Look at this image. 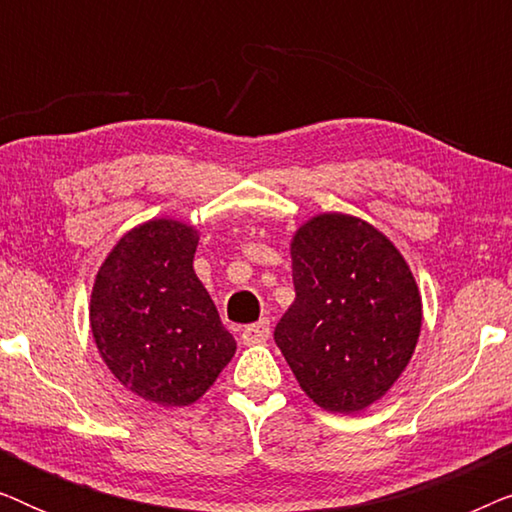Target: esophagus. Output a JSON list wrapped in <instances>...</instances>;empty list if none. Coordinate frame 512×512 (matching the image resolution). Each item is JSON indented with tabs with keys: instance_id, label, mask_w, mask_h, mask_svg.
I'll return each mask as SVG.
<instances>
[{
	"instance_id": "1",
	"label": "esophagus",
	"mask_w": 512,
	"mask_h": 512,
	"mask_svg": "<svg viewBox=\"0 0 512 512\" xmlns=\"http://www.w3.org/2000/svg\"><path fill=\"white\" fill-rule=\"evenodd\" d=\"M270 338V321L261 319L258 324H251L242 331V342L244 345H256V342H263Z\"/></svg>"
}]
</instances>
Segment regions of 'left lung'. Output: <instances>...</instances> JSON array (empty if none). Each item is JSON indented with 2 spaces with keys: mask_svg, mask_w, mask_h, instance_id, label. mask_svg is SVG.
<instances>
[{
  "mask_svg": "<svg viewBox=\"0 0 512 512\" xmlns=\"http://www.w3.org/2000/svg\"><path fill=\"white\" fill-rule=\"evenodd\" d=\"M296 300L275 342L300 389L331 412H359L408 366L422 298L398 249L370 223L321 214L291 244Z\"/></svg>",
  "mask_w": 512,
  "mask_h": 512,
  "instance_id": "left-lung-1",
  "label": "left lung"
}]
</instances>
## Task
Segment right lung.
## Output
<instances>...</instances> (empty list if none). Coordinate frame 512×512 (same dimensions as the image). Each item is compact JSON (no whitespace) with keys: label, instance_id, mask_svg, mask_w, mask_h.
<instances>
[{"label":"right lung","instance_id":"right-lung-1","mask_svg":"<svg viewBox=\"0 0 512 512\" xmlns=\"http://www.w3.org/2000/svg\"><path fill=\"white\" fill-rule=\"evenodd\" d=\"M198 233L170 219L121 237L97 272L90 328L116 380L144 401L188 405L235 354L193 270Z\"/></svg>","mask_w":512,"mask_h":512}]
</instances>
